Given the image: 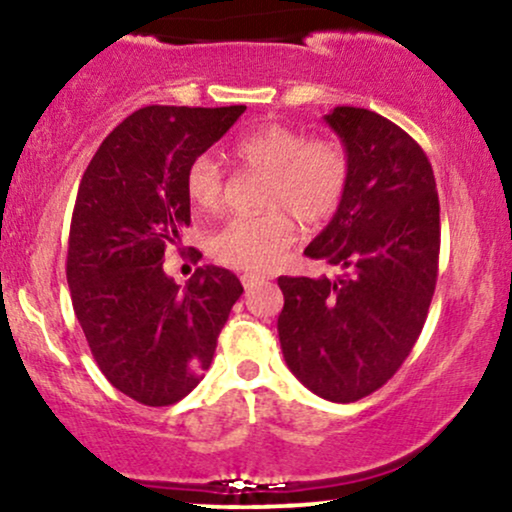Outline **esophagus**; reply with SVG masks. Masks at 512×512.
Returning a JSON list of instances; mask_svg holds the SVG:
<instances>
[{"mask_svg":"<svg viewBox=\"0 0 512 512\" xmlns=\"http://www.w3.org/2000/svg\"><path fill=\"white\" fill-rule=\"evenodd\" d=\"M240 281H243V286H245V289H252V286H257V284H264V281H267V276H260V274L245 272L243 276H240Z\"/></svg>","mask_w":512,"mask_h":512,"instance_id":"esophagus-1","label":"esophagus"}]
</instances>
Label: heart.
Segmentation results:
<instances>
[{
    "instance_id": "1",
    "label": "heart",
    "mask_w": 512,
    "mask_h": 512,
    "mask_svg": "<svg viewBox=\"0 0 512 512\" xmlns=\"http://www.w3.org/2000/svg\"><path fill=\"white\" fill-rule=\"evenodd\" d=\"M233 156L264 173L260 214L236 216L211 233L209 252L231 267L262 272L274 267L296 240V219L322 223L339 209L351 178L349 154L337 139H308L301 129L272 122L240 137ZM187 199L204 214L226 202V175L211 154L192 158L185 173Z\"/></svg>"
}]
</instances>
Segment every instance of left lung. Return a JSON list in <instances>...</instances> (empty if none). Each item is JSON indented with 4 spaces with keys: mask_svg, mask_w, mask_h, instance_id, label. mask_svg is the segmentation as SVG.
<instances>
[{
    "mask_svg": "<svg viewBox=\"0 0 512 512\" xmlns=\"http://www.w3.org/2000/svg\"><path fill=\"white\" fill-rule=\"evenodd\" d=\"M351 161L330 226L305 248L334 279L279 276V342L286 366L315 395L356 402L407 361L438 279L440 202L419 144L366 108L325 115Z\"/></svg>",
    "mask_w": 512,
    "mask_h": 512,
    "instance_id": "1",
    "label": "left lung"
}]
</instances>
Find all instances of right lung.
Here are the masks:
<instances>
[{
  "instance_id": "add662e5",
  "label": "right lung",
  "mask_w": 512,
  "mask_h": 512,
  "mask_svg": "<svg viewBox=\"0 0 512 512\" xmlns=\"http://www.w3.org/2000/svg\"><path fill=\"white\" fill-rule=\"evenodd\" d=\"M243 113L146 105L103 139L79 182L67 250L76 320L110 385L146 407L197 387L243 293L221 267H197L185 289L163 272L190 226L187 166Z\"/></svg>"
}]
</instances>
